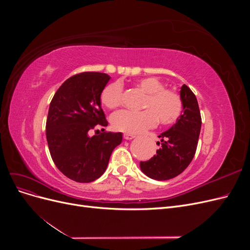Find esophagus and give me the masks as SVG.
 I'll return each mask as SVG.
<instances>
[{"instance_id":"34e87169","label":"esophagus","mask_w":250,"mask_h":250,"mask_svg":"<svg viewBox=\"0 0 250 250\" xmlns=\"http://www.w3.org/2000/svg\"><path fill=\"white\" fill-rule=\"evenodd\" d=\"M123 138L125 140H132L133 138H135V135L132 134V133H124L123 134Z\"/></svg>"}]
</instances>
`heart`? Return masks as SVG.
<instances>
[{"label": "heart", "instance_id": "obj_1", "mask_svg": "<svg viewBox=\"0 0 250 250\" xmlns=\"http://www.w3.org/2000/svg\"><path fill=\"white\" fill-rule=\"evenodd\" d=\"M135 86L147 94L142 111L121 110L111 117V125L116 130L138 133L155 125L156 120L162 125H172L179 119L184 104L180 96L172 89L165 88L164 83L153 77L141 78ZM101 102L109 109L119 107L122 103V86L113 82L103 89Z\"/></svg>", "mask_w": 250, "mask_h": 250}]
</instances>
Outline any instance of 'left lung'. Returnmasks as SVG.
Returning <instances> with one entry per match:
<instances>
[{
    "mask_svg": "<svg viewBox=\"0 0 250 250\" xmlns=\"http://www.w3.org/2000/svg\"><path fill=\"white\" fill-rule=\"evenodd\" d=\"M183 112L169 130L158 135L161 148L149 161L141 162L144 174L152 179L168 180L183 173L192 162L197 149L201 116L196 96L186 84L180 88Z\"/></svg>",
    "mask_w": 250,
    "mask_h": 250,
    "instance_id": "8db88e82",
    "label": "left lung"
}]
</instances>
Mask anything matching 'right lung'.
Segmentation results:
<instances>
[{"instance_id": "obj_1", "label": "right lung", "mask_w": 250, "mask_h": 250, "mask_svg": "<svg viewBox=\"0 0 250 250\" xmlns=\"http://www.w3.org/2000/svg\"><path fill=\"white\" fill-rule=\"evenodd\" d=\"M110 77L84 72L66 79L50 103L46 135L53 162L63 175L77 183H92L107 168L113 149L122 143L121 132L89 137L99 124L107 126L101 94Z\"/></svg>"}]
</instances>
